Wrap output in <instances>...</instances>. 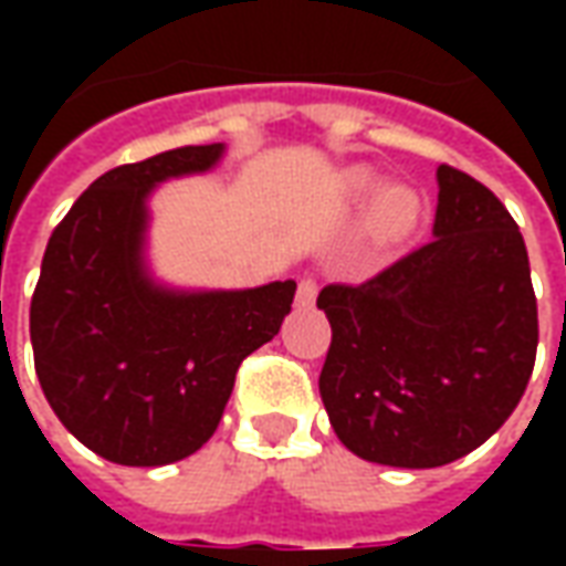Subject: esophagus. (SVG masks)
I'll list each match as a JSON object with an SVG mask.
<instances>
[{
    "label": "esophagus",
    "mask_w": 566,
    "mask_h": 566,
    "mask_svg": "<svg viewBox=\"0 0 566 566\" xmlns=\"http://www.w3.org/2000/svg\"><path fill=\"white\" fill-rule=\"evenodd\" d=\"M315 296H318V284H315V279H300V287H296V306H315Z\"/></svg>",
    "instance_id": "esophagus-1"
}]
</instances>
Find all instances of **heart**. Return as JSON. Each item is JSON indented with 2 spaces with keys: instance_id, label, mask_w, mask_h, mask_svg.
<instances>
[{
  "instance_id": "heart-1",
  "label": "heart",
  "mask_w": 566,
  "mask_h": 566,
  "mask_svg": "<svg viewBox=\"0 0 566 566\" xmlns=\"http://www.w3.org/2000/svg\"><path fill=\"white\" fill-rule=\"evenodd\" d=\"M345 199L366 202L364 235L369 245L391 248L412 233L421 218V197L409 185H381L379 172L367 166H355L339 178Z\"/></svg>"
}]
</instances>
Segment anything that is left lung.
Returning a JSON list of instances; mask_svg holds the SVG:
<instances>
[{
	"label": "left lung",
	"mask_w": 566,
	"mask_h": 566,
	"mask_svg": "<svg viewBox=\"0 0 566 566\" xmlns=\"http://www.w3.org/2000/svg\"><path fill=\"white\" fill-rule=\"evenodd\" d=\"M433 239L364 284H327L321 400L357 458L442 467L494 437L536 357V296L518 223L485 185L437 169Z\"/></svg>",
	"instance_id": "1"
}]
</instances>
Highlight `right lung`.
Here are the masks:
<instances>
[{
    "label": "right lung",
    "instance_id": "add662e5",
    "mask_svg": "<svg viewBox=\"0 0 566 566\" xmlns=\"http://www.w3.org/2000/svg\"><path fill=\"white\" fill-rule=\"evenodd\" d=\"M227 145H187L99 175L48 239L30 306L35 376L72 437L124 467L202 449L235 369L270 343L296 282L187 291L148 266L150 197L211 172Z\"/></svg>",
    "mask_w": 566,
    "mask_h": 566
}]
</instances>
